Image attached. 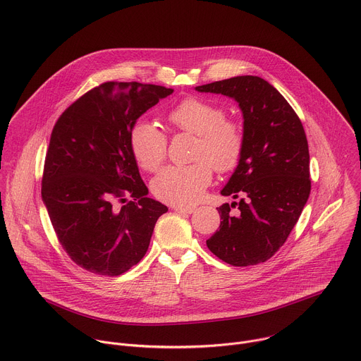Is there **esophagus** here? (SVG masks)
Instances as JSON below:
<instances>
[{"label":"esophagus","instance_id":"esophagus-1","mask_svg":"<svg viewBox=\"0 0 361 361\" xmlns=\"http://www.w3.org/2000/svg\"><path fill=\"white\" fill-rule=\"evenodd\" d=\"M173 209L177 212H181V214H192L197 208L191 207V205H174Z\"/></svg>","mask_w":361,"mask_h":361}]
</instances>
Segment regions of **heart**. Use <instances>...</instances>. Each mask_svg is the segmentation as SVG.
Wrapping results in <instances>:
<instances>
[{
  "label": "heart",
  "mask_w": 361,
  "mask_h": 361,
  "mask_svg": "<svg viewBox=\"0 0 361 361\" xmlns=\"http://www.w3.org/2000/svg\"><path fill=\"white\" fill-rule=\"evenodd\" d=\"M169 122L183 132L197 136L194 160L188 166H169L152 183L154 195L169 204L188 205L198 201L212 178L233 170L244 154V133L225 111L197 97L181 100L169 111ZM130 150L146 171H157L167 154V137L152 122L137 120L129 135Z\"/></svg>",
  "instance_id": "1"
}]
</instances>
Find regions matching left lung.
I'll list each match as a JSON object with an SVG mask.
<instances>
[{
	"label": "left lung",
	"mask_w": 361,
	"mask_h": 361,
	"mask_svg": "<svg viewBox=\"0 0 361 361\" xmlns=\"http://www.w3.org/2000/svg\"><path fill=\"white\" fill-rule=\"evenodd\" d=\"M195 90L233 99L244 118V154L221 190L225 197L241 200L216 208L222 221L207 247L232 267L258 265L285 244L310 194L302 122L286 99L259 76H235Z\"/></svg>",
	"instance_id": "left-lung-1"
}]
</instances>
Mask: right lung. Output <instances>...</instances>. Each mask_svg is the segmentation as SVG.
I'll return each instance as SVG.
<instances>
[{
  "mask_svg": "<svg viewBox=\"0 0 361 361\" xmlns=\"http://www.w3.org/2000/svg\"><path fill=\"white\" fill-rule=\"evenodd\" d=\"M173 92L106 82L71 104L52 130L42 201L66 254L92 274L117 276L139 264L159 216L169 211L147 197L129 135L143 113ZM128 197L126 206L116 205Z\"/></svg>",
  "mask_w": 361,
  "mask_h": 361,
  "instance_id": "right-lung-1",
  "label": "right lung"
}]
</instances>
